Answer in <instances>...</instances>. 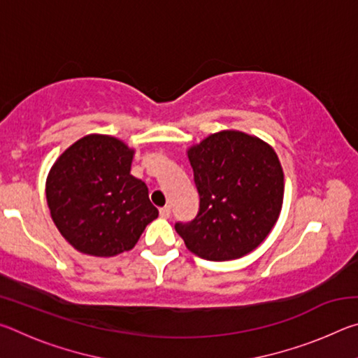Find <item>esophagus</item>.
<instances>
[{
    "label": "esophagus",
    "mask_w": 358,
    "mask_h": 358,
    "mask_svg": "<svg viewBox=\"0 0 358 358\" xmlns=\"http://www.w3.org/2000/svg\"><path fill=\"white\" fill-rule=\"evenodd\" d=\"M159 215H161V217H171V215H172L171 207H162L159 210Z\"/></svg>",
    "instance_id": "1"
}]
</instances>
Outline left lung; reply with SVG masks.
<instances>
[{"mask_svg": "<svg viewBox=\"0 0 358 358\" xmlns=\"http://www.w3.org/2000/svg\"><path fill=\"white\" fill-rule=\"evenodd\" d=\"M199 211L175 222L187 250L199 257L232 260L262 243L280 216L284 175L273 148L238 131L211 134L187 151Z\"/></svg>", "mask_w": 358, "mask_h": 358, "instance_id": "left-lung-1", "label": "left lung"}]
</instances>
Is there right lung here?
<instances>
[{
  "mask_svg": "<svg viewBox=\"0 0 358 358\" xmlns=\"http://www.w3.org/2000/svg\"><path fill=\"white\" fill-rule=\"evenodd\" d=\"M132 155L118 138L92 134L66 150L48 173L52 220L80 252L110 257L129 251L157 217L147 185L131 175Z\"/></svg>",
  "mask_w": 358,
  "mask_h": 358,
  "instance_id": "obj_1",
  "label": "right lung"
}]
</instances>
